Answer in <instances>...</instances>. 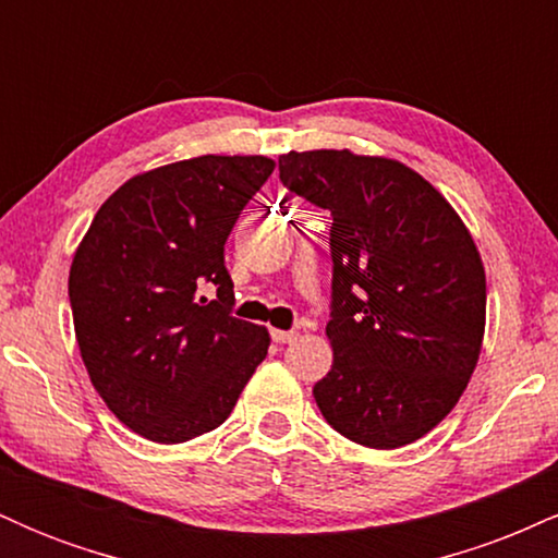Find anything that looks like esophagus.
Listing matches in <instances>:
<instances>
[{
  "label": "esophagus",
  "instance_id": "esophagus-1",
  "mask_svg": "<svg viewBox=\"0 0 558 558\" xmlns=\"http://www.w3.org/2000/svg\"><path fill=\"white\" fill-rule=\"evenodd\" d=\"M270 336L275 343H291V341H296L299 332L296 330H270Z\"/></svg>",
  "mask_w": 558,
  "mask_h": 558
}]
</instances>
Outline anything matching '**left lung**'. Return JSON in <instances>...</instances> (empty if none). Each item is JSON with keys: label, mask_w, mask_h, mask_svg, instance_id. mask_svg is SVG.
I'll list each match as a JSON object with an SVG mask.
<instances>
[{"label": "left lung", "mask_w": 558, "mask_h": 558, "mask_svg": "<svg viewBox=\"0 0 558 558\" xmlns=\"http://www.w3.org/2000/svg\"><path fill=\"white\" fill-rule=\"evenodd\" d=\"M291 194L328 209L330 373L312 388L332 430L399 448L457 407L485 332V270L470 230L425 178L349 149L278 159Z\"/></svg>", "instance_id": "8db88e82"}]
</instances>
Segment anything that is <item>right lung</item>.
<instances>
[{
  "label": "right lung",
  "instance_id": "1",
  "mask_svg": "<svg viewBox=\"0 0 558 558\" xmlns=\"http://www.w3.org/2000/svg\"><path fill=\"white\" fill-rule=\"evenodd\" d=\"M267 157H196L131 178L96 213L70 267L75 338L112 414L155 444L215 430L267 356L233 317L226 241L272 175Z\"/></svg>",
  "mask_w": 558,
  "mask_h": 558
}]
</instances>
